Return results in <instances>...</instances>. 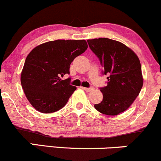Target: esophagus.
I'll use <instances>...</instances> for the list:
<instances>
[{
  "label": "esophagus",
  "instance_id": "34e87169",
  "mask_svg": "<svg viewBox=\"0 0 161 161\" xmlns=\"http://www.w3.org/2000/svg\"><path fill=\"white\" fill-rule=\"evenodd\" d=\"M81 88H82L83 90H85V91H86V92L92 91V90H93V87H83V86H81Z\"/></svg>",
  "mask_w": 161,
  "mask_h": 161
}]
</instances>
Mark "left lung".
I'll return each instance as SVG.
<instances>
[{
	"label": "left lung",
	"mask_w": 161,
	"mask_h": 161,
	"mask_svg": "<svg viewBox=\"0 0 161 161\" xmlns=\"http://www.w3.org/2000/svg\"><path fill=\"white\" fill-rule=\"evenodd\" d=\"M90 49L99 58L108 75L107 86L100 88L103 98L95 109L105 115H116L133 103L142 86V66L136 54L120 42L107 39H88Z\"/></svg>",
	"instance_id": "8db88e82"
}]
</instances>
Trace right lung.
Listing matches in <instances>:
<instances>
[{"instance_id": "right-lung-1", "label": "right lung", "mask_w": 161, "mask_h": 161, "mask_svg": "<svg viewBox=\"0 0 161 161\" xmlns=\"http://www.w3.org/2000/svg\"><path fill=\"white\" fill-rule=\"evenodd\" d=\"M85 40L58 39L34 48L27 55L21 72V85L27 100L37 111L52 113L65 106L77 89L69 75L70 64L87 48Z\"/></svg>"}]
</instances>
